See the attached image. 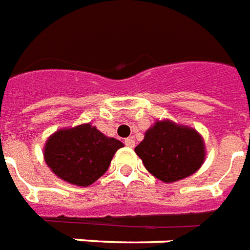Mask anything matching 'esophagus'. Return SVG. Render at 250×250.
I'll use <instances>...</instances> for the list:
<instances>
[{
    "instance_id": "esophagus-1",
    "label": "esophagus",
    "mask_w": 250,
    "mask_h": 250,
    "mask_svg": "<svg viewBox=\"0 0 250 250\" xmlns=\"http://www.w3.org/2000/svg\"><path fill=\"white\" fill-rule=\"evenodd\" d=\"M124 143H125V146H127V147H130V148H133V147H134V146H135L134 138H133V137L126 138V139H125V142H124Z\"/></svg>"
}]
</instances>
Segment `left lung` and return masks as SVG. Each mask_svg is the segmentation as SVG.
I'll return each mask as SVG.
<instances>
[{
  "label": "left lung",
  "instance_id": "8db88e82",
  "mask_svg": "<svg viewBox=\"0 0 250 250\" xmlns=\"http://www.w3.org/2000/svg\"><path fill=\"white\" fill-rule=\"evenodd\" d=\"M146 169L157 179L170 183L193 174L205 159V147L195 129L157 121L135 147Z\"/></svg>",
  "mask_w": 250,
  "mask_h": 250
}]
</instances>
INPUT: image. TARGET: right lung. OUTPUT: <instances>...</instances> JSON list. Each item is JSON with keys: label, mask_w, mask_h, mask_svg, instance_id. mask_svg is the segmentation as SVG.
<instances>
[{"label": "right lung", "mask_w": 250, "mask_h": 250, "mask_svg": "<svg viewBox=\"0 0 250 250\" xmlns=\"http://www.w3.org/2000/svg\"><path fill=\"white\" fill-rule=\"evenodd\" d=\"M124 145L105 137L90 124L54 133L45 145L46 164L63 181L76 186L91 185L108 169L113 155Z\"/></svg>", "instance_id": "add662e5"}]
</instances>
